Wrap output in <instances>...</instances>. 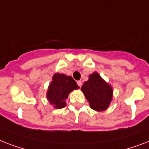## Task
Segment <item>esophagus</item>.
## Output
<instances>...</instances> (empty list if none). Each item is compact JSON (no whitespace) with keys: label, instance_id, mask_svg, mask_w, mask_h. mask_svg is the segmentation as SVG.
<instances>
[{"label":"esophagus","instance_id":"esophagus-1","mask_svg":"<svg viewBox=\"0 0 149 149\" xmlns=\"http://www.w3.org/2000/svg\"><path fill=\"white\" fill-rule=\"evenodd\" d=\"M77 84H78L79 86L81 87V86H82V81H80V80L77 81Z\"/></svg>","mask_w":149,"mask_h":149}]
</instances>
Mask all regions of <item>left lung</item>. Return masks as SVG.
Instances as JSON below:
<instances>
[{
    "label": "left lung",
    "mask_w": 149,
    "mask_h": 149,
    "mask_svg": "<svg viewBox=\"0 0 149 149\" xmlns=\"http://www.w3.org/2000/svg\"><path fill=\"white\" fill-rule=\"evenodd\" d=\"M81 90L89 102L90 108L96 112L105 111L112 101L113 89L97 72L89 74V79L84 82Z\"/></svg>",
    "instance_id": "1"
}]
</instances>
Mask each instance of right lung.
<instances>
[{
	"instance_id": "add662e5",
	"label": "right lung",
	"mask_w": 149,
	"mask_h": 149,
	"mask_svg": "<svg viewBox=\"0 0 149 149\" xmlns=\"http://www.w3.org/2000/svg\"><path fill=\"white\" fill-rule=\"evenodd\" d=\"M79 88L70 76L63 73H54L47 92V99L55 109H62L66 106V100L71 92Z\"/></svg>"
}]
</instances>
